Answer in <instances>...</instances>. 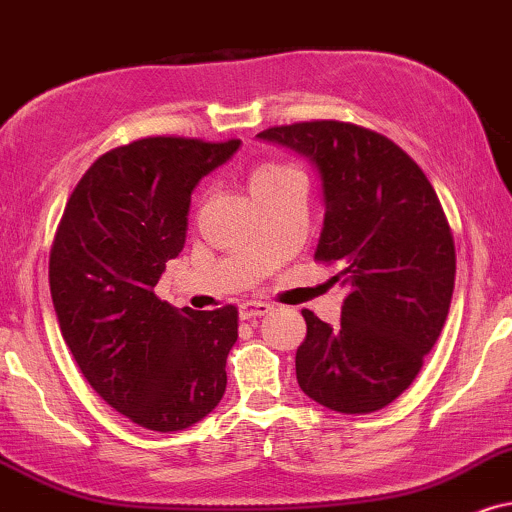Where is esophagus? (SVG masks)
Wrapping results in <instances>:
<instances>
[{"label":"esophagus","instance_id":"esophagus-1","mask_svg":"<svg viewBox=\"0 0 512 512\" xmlns=\"http://www.w3.org/2000/svg\"><path fill=\"white\" fill-rule=\"evenodd\" d=\"M267 312H272V305L262 303V300H245L238 307L240 319H252V317H264Z\"/></svg>","mask_w":512,"mask_h":512}]
</instances>
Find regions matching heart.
Instances as JSON below:
<instances>
[{"mask_svg": "<svg viewBox=\"0 0 512 512\" xmlns=\"http://www.w3.org/2000/svg\"><path fill=\"white\" fill-rule=\"evenodd\" d=\"M291 174H298V171H295L293 166L276 164V162L257 164L255 169H252V174H250V190L262 188V186H269V183L279 181V178H283V176H291Z\"/></svg>", "mask_w": 512, "mask_h": 512, "instance_id": "1", "label": "heart"}]
</instances>
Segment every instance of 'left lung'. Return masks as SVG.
Instances as JSON below:
<instances>
[{"instance_id": "left-lung-1", "label": "left lung", "mask_w": 512, "mask_h": 512, "mask_svg": "<svg viewBox=\"0 0 512 512\" xmlns=\"http://www.w3.org/2000/svg\"><path fill=\"white\" fill-rule=\"evenodd\" d=\"M310 159L322 178L324 229L315 260L341 262L350 288L341 324L303 310L295 374L324 408L367 415L412 384L434 348L455 283V245L424 171L386 135L346 121L257 133Z\"/></svg>"}]
</instances>
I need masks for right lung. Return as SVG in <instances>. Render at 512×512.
Returning <instances> with one entry per match:
<instances>
[{
    "mask_svg": "<svg viewBox=\"0 0 512 512\" xmlns=\"http://www.w3.org/2000/svg\"><path fill=\"white\" fill-rule=\"evenodd\" d=\"M238 147L157 135L104 152L73 188L49 252L73 360L104 403L152 432L193 427L226 391L236 307L176 310L155 286L186 245L195 186Z\"/></svg>",
    "mask_w": 512,
    "mask_h": 512,
    "instance_id": "obj_1",
    "label": "right lung"
}]
</instances>
